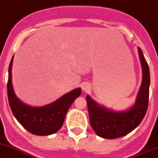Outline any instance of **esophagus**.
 Here are the masks:
<instances>
[{"label":"esophagus","mask_w":158,"mask_h":158,"mask_svg":"<svg viewBox=\"0 0 158 158\" xmlns=\"http://www.w3.org/2000/svg\"><path fill=\"white\" fill-rule=\"evenodd\" d=\"M81 87H82V90L84 91V92H87V91H89V89H90V86H89V84H87V83H85V84H83V85L81 86Z\"/></svg>","instance_id":"1"}]
</instances>
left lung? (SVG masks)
<instances>
[{
	"mask_svg": "<svg viewBox=\"0 0 158 158\" xmlns=\"http://www.w3.org/2000/svg\"><path fill=\"white\" fill-rule=\"evenodd\" d=\"M141 65L142 69V84L133 106L122 111H114L100 106L87 95L89 122L94 132L102 138L112 139L124 136L135 130L145 117L148 106L150 72L148 65L139 47Z\"/></svg>",
	"mask_w": 158,
	"mask_h": 158,
	"instance_id": "obj_1",
	"label": "left lung"
}]
</instances>
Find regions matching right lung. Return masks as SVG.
<instances>
[{
    "instance_id": "1",
    "label": "right lung",
    "mask_w": 158,
    "mask_h": 158,
    "mask_svg": "<svg viewBox=\"0 0 158 158\" xmlns=\"http://www.w3.org/2000/svg\"><path fill=\"white\" fill-rule=\"evenodd\" d=\"M12 57L8 70L7 96L11 111L25 130L37 135H49L62 127L68 110L73 102L81 95V88H76L50 104L31 107L23 103L15 94L12 84Z\"/></svg>"
}]
</instances>
